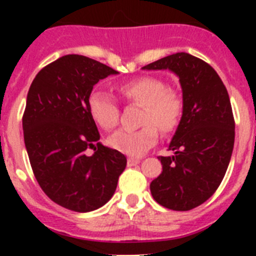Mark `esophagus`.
<instances>
[{
	"mask_svg": "<svg viewBox=\"0 0 256 256\" xmlns=\"http://www.w3.org/2000/svg\"><path fill=\"white\" fill-rule=\"evenodd\" d=\"M128 166H134V165H137V164H140V160L138 159H132V158H130V159H128Z\"/></svg>",
	"mask_w": 256,
	"mask_h": 256,
	"instance_id": "34e87169",
	"label": "esophagus"
}]
</instances>
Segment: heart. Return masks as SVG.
Instances as JSON below:
<instances>
[{
    "label": "heart",
    "mask_w": 256,
    "mask_h": 256,
    "mask_svg": "<svg viewBox=\"0 0 256 256\" xmlns=\"http://www.w3.org/2000/svg\"><path fill=\"white\" fill-rule=\"evenodd\" d=\"M118 91L130 102L144 106L141 130H120L110 136L108 146L130 158H140L158 142V126L162 132L176 130L183 115V97L178 91L166 87L158 76H144L118 86ZM88 112L102 130H112L118 123V105L106 92L94 91L88 97Z\"/></svg>",
    "instance_id": "b5f03b06"
}]
</instances>
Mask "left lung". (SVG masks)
Listing matches in <instances>:
<instances>
[{"label":"left lung","mask_w":256,"mask_h":256,"mask_svg":"<svg viewBox=\"0 0 256 256\" xmlns=\"http://www.w3.org/2000/svg\"><path fill=\"white\" fill-rule=\"evenodd\" d=\"M173 72L180 78L183 115L169 144L172 156H159L162 172L151 182L154 200L187 212L216 191L234 144V119L227 88L201 58L178 52L142 68Z\"/></svg>","instance_id":"left-lung-1"}]
</instances>
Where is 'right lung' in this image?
<instances>
[{"label": "right lung", "mask_w": 256, "mask_h": 256, "mask_svg": "<svg viewBox=\"0 0 256 256\" xmlns=\"http://www.w3.org/2000/svg\"><path fill=\"white\" fill-rule=\"evenodd\" d=\"M116 70L82 55H65L36 76L26 96L22 130L40 188L60 206L96 210L114 195L126 165L122 152L98 142L88 97L100 79ZM94 148V156L85 155Z\"/></svg>", "instance_id": "1"}]
</instances>
